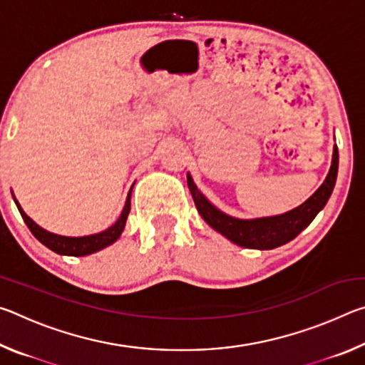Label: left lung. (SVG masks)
I'll return each mask as SVG.
<instances>
[{"instance_id":"obj_1","label":"left lung","mask_w":365,"mask_h":365,"mask_svg":"<svg viewBox=\"0 0 365 365\" xmlns=\"http://www.w3.org/2000/svg\"><path fill=\"white\" fill-rule=\"evenodd\" d=\"M338 175V148L333 146L331 165L325 182L320 185L316 193L301 206L285 214L272 215L261 219H237L215 207L207 197L201 193L190 174H187L188 188L193 196L197 212L211 225L215 232L224 235L232 243L250 250H274L292 242L293 238L311 224L314 217L322 211L335 187Z\"/></svg>"}]
</instances>
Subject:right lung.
I'll return each mask as SVG.
<instances>
[{
	"label": "right lung",
	"instance_id": "obj_1",
	"mask_svg": "<svg viewBox=\"0 0 365 365\" xmlns=\"http://www.w3.org/2000/svg\"><path fill=\"white\" fill-rule=\"evenodd\" d=\"M130 196H132V190L130 193L127 195L125 206H123L119 219H117L114 225H110L104 232L95 233V235H86V237H63V235L48 232L45 228H41L38 224H35V222L30 219L26 212H24V209L21 207L19 202H17L16 197L14 201H16L17 209H19L24 222H26L29 227V230L32 232L34 237L38 240L40 243L45 245L46 248L63 256H86L117 242V238H119L120 233L123 232V227H125L128 212H130Z\"/></svg>",
	"mask_w": 365,
	"mask_h": 365
}]
</instances>
